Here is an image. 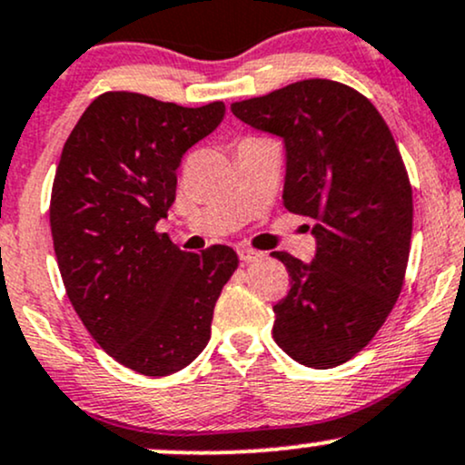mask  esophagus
Returning a JSON list of instances; mask_svg holds the SVG:
<instances>
[{
    "label": "esophagus",
    "mask_w": 465,
    "mask_h": 465,
    "mask_svg": "<svg viewBox=\"0 0 465 465\" xmlns=\"http://www.w3.org/2000/svg\"><path fill=\"white\" fill-rule=\"evenodd\" d=\"M238 257L244 262V264H253V262H260L262 257H264V253H260V251H253V249L242 247V249H238Z\"/></svg>",
    "instance_id": "obj_1"
}]
</instances>
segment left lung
I'll list each match as a JSON object with an SVG mask.
<instances>
[{
  "instance_id": "obj_1",
  "label": "left lung",
  "mask_w": 465,
  "mask_h": 465,
  "mask_svg": "<svg viewBox=\"0 0 465 465\" xmlns=\"http://www.w3.org/2000/svg\"><path fill=\"white\" fill-rule=\"evenodd\" d=\"M232 112L282 138L283 205L316 223L314 260L272 253L292 279L272 307V338L303 366H340L392 312L410 260L411 186L392 132L363 94L333 80L294 82Z\"/></svg>"
}]
</instances>
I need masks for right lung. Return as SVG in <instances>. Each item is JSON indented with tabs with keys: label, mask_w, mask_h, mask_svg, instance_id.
<instances>
[{
	"label": "right lung",
	"mask_w": 465,
	"mask_h": 465,
	"mask_svg": "<svg viewBox=\"0 0 465 465\" xmlns=\"http://www.w3.org/2000/svg\"><path fill=\"white\" fill-rule=\"evenodd\" d=\"M223 116V102L183 108L104 93L73 127L55 171L49 223L66 296L94 342L147 377L182 371L205 349L238 268L225 244L188 253L155 232L175 201L183 153Z\"/></svg>",
	"instance_id": "right-lung-1"
}]
</instances>
